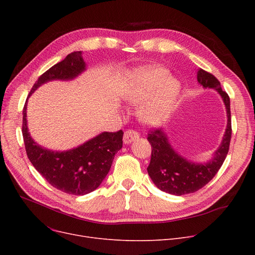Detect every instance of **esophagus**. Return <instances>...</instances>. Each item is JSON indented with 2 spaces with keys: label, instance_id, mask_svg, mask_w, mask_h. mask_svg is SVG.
<instances>
[{
  "label": "esophagus",
  "instance_id": "esophagus-1",
  "mask_svg": "<svg viewBox=\"0 0 255 255\" xmlns=\"http://www.w3.org/2000/svg\"><path fill=\"white\" fill-rule=\"evenodd\" d=\"M139 137V134L134 131V130H127L124 133V136H123V141L125 144H129L132 141H134L135 139H137Z\"/></svg>",
  "mask_w": 255,
  "mask_h": 255
}]
</instances>
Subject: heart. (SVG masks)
Returning <instances> with one entry per match:
<instances>
[{"label":"heart","instance_id":"b5f03b06","mask_svg":"<svg viewBox=\"0 0 255 255\" xmlns=\"http://www.w3.org/2000/svg\"><path fill=\"white\" fill-rule=\"evenodd\" d=\"M181 85L169 76L166 69L150 66L135 74L134 83L125 99L132 104L145 101L138 110V117L150 126H159L169 118L177 104Z\"/></svg>","mask_w":255,"mask_h":255}]
</instances>
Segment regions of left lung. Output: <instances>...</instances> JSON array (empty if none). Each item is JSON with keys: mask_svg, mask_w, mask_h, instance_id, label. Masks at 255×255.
Masks as SVG:
<instances>
[{"mask_svg": "<svg viewBox=\"0 0 255 255\" xmlns=\"http://www.w3.org/2000/svg\"><path fill=\"white\" fill-rule=\"evenodd\" d=\"M197 82L205 89H214L218 92L225 105L227 125L222 141L213 157L207 162L199 163L187 160L173 149L164 130L156 129L149 133L148 140L152 145V156L146 168L148 173L157 188L173 195L188 194L203 188L215 177L230 149L232 137L230 97L222 91L219 80L202 68L197 69Z\"/></svg>", "mask_w": 255, "mask_h": 255, "instance_id": "obj_1", "label": "left lung"}]
</instances>
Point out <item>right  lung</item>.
<instances>
[{"label":"right lung","mask_w":255,"mask_h":255,"mask_svg":"<svg viewBox=\"0 0 255 255\" xmlns=\"http://www.w3.org/2000/svg\"><path fill=\"white\" fill-rule=\"evenodd\" d=\"M82 51L69 53L38 78L29 97L50 80H71L86 70ZM28 97V98H29ZM26 102L22 112V136L26 155L33 166L52 187L68 194L85 195L95 189L109 173L115 155L122 149L123 131L102 132L74 149L51 151L31 137L26 121Z\"/></svg>","instance_id":"obj_1"}]
</instances>
